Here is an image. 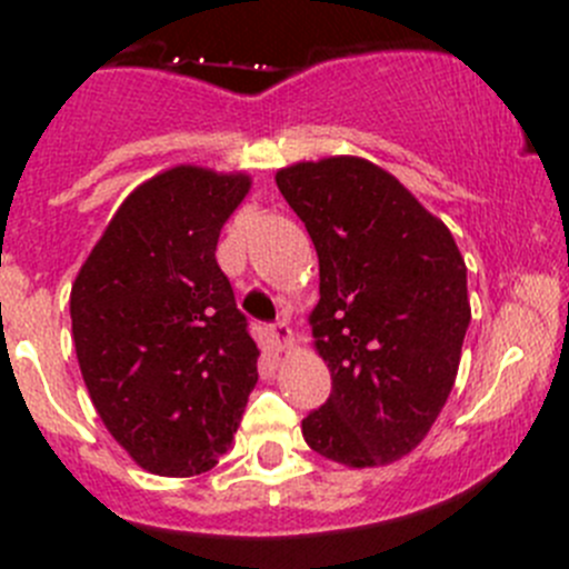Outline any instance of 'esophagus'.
I'll list each match as a JSON object with an SVG mask.
<instances>
[{
    "mask_svg": "<svg viewBox=\"0 0 569 569\" xmlns=\"http://www.w3.org/2000/svg\"><path fill=\"white\" fill-rule=\"evenodd\" d=\"M269 338H272L274 349H289L291 341H295V336H291V327L286 325V321H278V325L269 327Z\"/></svg>",
    "mask_w": 569,
    "mask_h": 569,
    "instance_id": "esophagus-1",
    "label": "esophagus"
}]
</instances>
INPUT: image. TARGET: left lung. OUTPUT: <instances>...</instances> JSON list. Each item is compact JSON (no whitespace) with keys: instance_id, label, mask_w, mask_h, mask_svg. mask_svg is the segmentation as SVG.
Segmentation results:
<instances>
[{"instance_id":"8db88e82","label":"left lung","mask_w":569,"mask_h":569,"mask_svg":"<svg viewBox=\"0 0 569 569\" xmlns=\"http://www.w3.org/2000/svg\"><path fill=\"white\" fill-rule=\"evenodd\" d=\"M319 256L313 347L332 391L302 418L313 451L349 468L410 455L455 388L470 325L468 269L449 228L360 157L274 176Z\"/></svg>"}]
</instances>
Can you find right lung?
<instances>
[{
  "label": "right lung",
  "mask_w": 569,
  "mask_h": 569,
  "mask_svg": "<svg viewBox=\"0 0 569 569\" xmlns=\"http://www.w3.org/2000/svg\"><path fill=\"white\" fill-rule=\"evenodd\" d=\"M250 176L178 164L120 203L71 289L96 412L140 468L198 476L231 451L258 347L217 263Z\"/></svg>",
  "instance_id": "1"
}]
</instances>
